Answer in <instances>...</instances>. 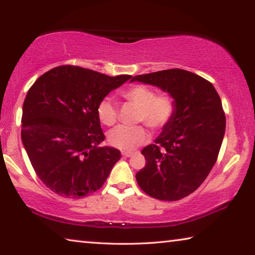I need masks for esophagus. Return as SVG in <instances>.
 <instances>
[{
    "instance_id": "esophagus-1",
    "label": "esophagus",
    "mask_w": 255,
    "mask_h": 255,
    "mask_svg": "<svg viewBox=\"0 0 255 255\" xmlns=\"http://www.w3.org/2000/svg\"><path fill=\"white\" fill-rule=\"evenodd\" d=\"M132 152H123V156H125V157H130V156H132Z\"/></svg>"
}]
</instances>
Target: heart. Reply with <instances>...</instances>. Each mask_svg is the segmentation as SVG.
Masks as SVG:
<instances>
[{
	"mask_svg": "<svg viewBox=\"0 0 255 255\" xmlns=\"http://www.w3.org/2000/svg\"><path fill=\"white\" fill-rule=\"evenodd\" d=\"M120 96L125 101L138 108L136 122L144 123L154 130H161L170 125L176 112L175 99L169 93L156 94L153 88L145 84H133L123 90ZM98 117L106 126L117 123L118 109L109 98L103 99L97 108ZM147 131L143 126H118L109 132L108 140L111 146L123 150H132L145 143Z\"/></svg>",
	"mask_w": 255,
	"mask_h": 255,
	"instance_id": "heart-1",
	"label": "heart"
}]
</instances>
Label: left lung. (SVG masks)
Returning <instances> with one entry per match:
<instances>
[{
    "label": "left lung",
    "instance_id": "left-lung-1",
    "mask_svg": "<svg viewBox=\"0 0 255 255\" xmlns=\"http://www.w3.org/2000/svg\"><path fill=\"white\" fill-rule=\"evenodd\" d=\"M131 81L156 85L176 102L171 124L141 150L146 165L137 172V183L158 200L182 199L200 187L217 161L226 127L221 98L209 81L180 68Z\"/></svg>",
    "mask_w": 255,
    "mask_h": 255
}]
</instances>
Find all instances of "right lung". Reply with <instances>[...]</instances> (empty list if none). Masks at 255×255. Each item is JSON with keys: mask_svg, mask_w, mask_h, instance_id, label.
Masks as SVG:
<instances>
[{"mask_svg": "<svg viewBox=\"0 0 255 255\" xmlns=\"http://www.w3.org/2000/svg\"><path fill=\"white\" fill-rule=\"evenodd\" d=\"M129 79L63 65L38 77L29 89L21 138L38 178L56 195L80 199L105 184L122 154L99 146L106 136L97 108Z\"/></svg>", "mask_w": 255, "mask_h": 255, "instance_id": "right-lung-1", "label": "right lung"}]
</instances>
